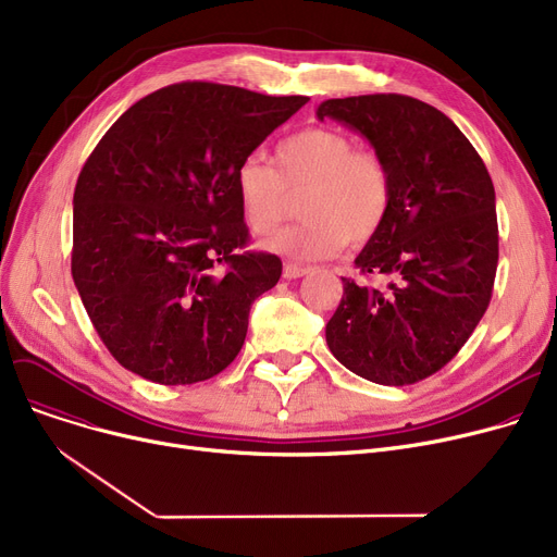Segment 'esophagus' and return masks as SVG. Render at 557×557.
Here are the masks:
<instances>
[{"label": "esophagus", "instance_id": "esophagus-1", "mask_svg": "<svg viewBox=\"0 0 557 557\" xmlns=\"http://www.w3.org/2000/svg\"><path fill=\"white\" fill-rule=\"evenodd\" d=\"M307 273H311V269L300 267V263H284V277L286 280H298V277L307 275Z\"/></svg>", "mask_w": 557, "mask_h": 557}]
</instances>
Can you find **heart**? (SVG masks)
<instances>
[{
    "label": "heart",
    "mask_w": 557,
    "mask_h": 557,
    "mask_svg": "<svg viewBox=\"0 0 557 557\" xmlns=\"http://www.w3.org/2000/svg\"><path fill=\"white\" fill-rule=\"evenodd\" d=\"M234 191L246 225L271 234L300 196L307 221L280 230L269 250L315 261L336 255L347 239L363 244L384 227L393 208V175L372 149L332 128H307L275 146L273 164L248 156L234 171Z\"/></svg>",
    "instance_id": "obj_1"
}]
</instances>
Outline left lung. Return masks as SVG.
I'll return each instance as SVG.
<instances>
[{
  "instance_id": "8db88e82",
  "label": "left lung",
  "mask_w": 557,
  "mask_h": 557,
  "mask_svg": "<svg viewBox=\"0 0 557 557\" xmlns=\"http://www.w3.org/2000/svg\"><path fill=\"white\" fill-rule=\"evenodd\" d=\"M315 116L363 135L393 175L391 214L355 259L386 286L343 277L327 345L368 382H422L458 355L492 298L499 227L490 173L449 116L413 97L327 99Z\"/></svg>"
}]
</instances>
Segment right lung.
<instances>
[{"label": "right lung", "instance_id": "right-lung-1", "mask_svg": "<svg viewBox=\"0 0 557 557\" xmlns=\"http://www.w3.org/2000/svg\"><path fill=\"white\" fill-rule=\"evenodd\" d=\"M309 97L175 83L97 144L74 189L72 277L110 355L164 386L225 370L282 275L250 252L234 171Z\"/></svg>", "mask_w": 557, "mask_h": 557}]
</instances>
